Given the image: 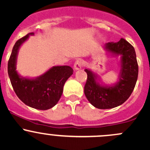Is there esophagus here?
<instances>
[{"instance_id": "34e87169", "label": "esophagus", "mask_w": 150, "mask_h": 150, "mask_svg": "<svg viewBox=\"0 0 150 150\" xmlns=\"http://www.w3.org/2000/svg\"><path fill=\"white\" fill-rule=\"evenodd\" d=\"M83 65V62L81 59H77L74 64V69L75 70H78V69H81Z\"/></svg>"}]
</instances>
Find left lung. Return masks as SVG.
Masks as SVG:
<instances>
[{
	"mask_svg": "<svg viewBox=\"0 0 150 150\" xmlns=\"http://www.w3.org/2000/svg\"><path fill=\"white\" fill-rule=\"evenodd\" d=\"M105 48L114 54L121 55V75L115 86L102 87L96 83V77L91 71L85 69L87 80L84 93L88 102L98 109H110L117 107L129 98L138 78L139 66L135 49L125 39L118 42H109Z\"/></svg>",
	"mask_w": 150,
	"mask_h": 150,
	"instance_id": "1",
	"label": "left lung"
}]
</instances>
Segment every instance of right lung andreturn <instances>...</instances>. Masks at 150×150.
<instances>
[{"label": "right lung", "mask_w": 150, "mask_h": 150, "mask_svg": "<svg viewBox=\"0 0 150 150\" xmlns=\"http://www.w3.org/2000/svg\"><path fill=\"white\" fill-rule=\"evenodd\" d=\"M33 34L29 33L16 42L8 59V74L13 91L22 102L33 108L46 110L59 102L64 85L72 75L73 69L69 66H57L53 67L36 79L19 77L16 71L18 50L29 35Z\"/></svg>", "instance_id": "add662e5"}]
</instances>
